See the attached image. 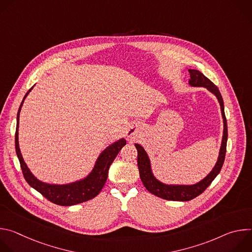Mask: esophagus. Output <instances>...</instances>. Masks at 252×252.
<instances>
[{
  "label": "esophagus",
  "instance_id": "obj_1",
  "mask_svg": "<svg viewBox=\"0 0 252 252\" xmlns=\"http://www.w3.org/2000/svg\"><path fill=\"white\" fill-rule=\"evenodd\" d=\"M139 133H140V129H138L137 126H130L126 130V135L127 137H130V138H134L138 136Z\"/></svg>",
  "mask_w": 252,
  "mask_h": 252
}]
</instances>
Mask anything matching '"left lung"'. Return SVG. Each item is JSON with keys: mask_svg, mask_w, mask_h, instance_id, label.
<instances>
[{"mask_svg": "<svg viewBox=\"0 0 252 252\" xmlns=\"http://www.w3.org/2000/svg\"><path fill=\"white\" fill-rule=\"evenodd\" d=\"M190 79L189 80V85L190 87H202L208 92L215 95L218 98L222 116L223 122V133L221 139V146L220 149V154L217 163L214 164L210 172L203 177L201 181L192 185H179V184H165L155 175L152 167V161L150 156L138 143H134V147L137 150V166L139 171V176L145 188L153 194L167 200L174 201H189L194 197L201 194L206 188L212 183L213 179L220 173L222 164L224 162L225 153H226V142H227V122L224 114L223 99L219 91L218 87L212 82H210L203 74L197 69L189 68Z\"/></svg>", "mask_w": 252, "mask_h": 252, "instance_id": "obj_1", "label": "left lung"}]
</instances>
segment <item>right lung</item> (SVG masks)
Masks as SVG:
<instances>
[{
  "mask_svg": "<svg viewBox=\"0 0 252 252\" xmlns=\"http://www.w3.org/2000/svg\"><path fill=\"white\" fill-rule=\"evenodd\" d=\"M32 87L28 93L25 94L21 105L19 107L18 115H17V127H16V135H15V146H16V153L18 158L20 160L21 168L24 174L26 182L41 194H43L47 199L50 201L63 205V206H70L78 203H82L88 201L94 196H96L99 191L102 189L107 174H109V168L113 161L115 160L116 157L118 156L119 152L122 150L124 146H126V139L122 137L116 141H114L111 145L107 146L97 157L96 160L94 161V167L92 170L84 177L75 181L73 183L68 184H49L40 181L38 177H35L32 172L28 167L27 163L24 160L22 156L20 145H19V121H20V113L22 110L23 103L32 90Z\"/></svg>",
  "mask_w": 252,
  "mask_h": 252,
  "instance_id": "right-lung-1",
  "label": "right lung"
}]
</instances>
